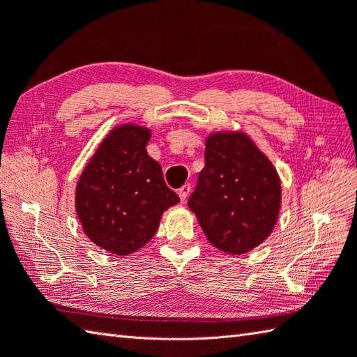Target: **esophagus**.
Returning a JSON list of instances; mask_svg holds the SVG:
<instances>
[{
	"mask_svg": "<svg viewBox=\"0 0 357 357\" xmlns=\"http://www.w3.org/2000/svg\"><path fill=\"white\" fill-rule=\"evenodd\" d=\"M190 190H192V185L190 184H184L183 187L179 188L178 195H179V198H181V202H185V199L188 197V193H190Z\"/></svg>",
	"mask_w": 357,
	"mask_h": 357,
	"instance_id": "1",
	"label": "esophagus"
}]
</instances>
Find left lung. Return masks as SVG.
<instances>
[{
  "label": "left lung",
  "mask_w": 357,
  "mask_h": 357,
  "mask_svg": "<svg viewBox=\"0 0 357 357\" xmlns=\"http://www.w3.org/2000/svg\"><path fill=\"white\" fill-rule=\"evenodd\" d=\"M206 165L188 198L207 240L241 255L271 235L282 204V185L271 160L244 132L206 139Z\"/></svg>",
  "instance_id": "1"
}]
</instances>
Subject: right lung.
<instances>
[{"instance_id": "1", "label": "right lung", "mask_w": 357, "mask_h": 357, "mask_svg": "<svg viewBox=\"0 0 357 357\" xmlns=\"http://www.w3.org/2000/svg\"><path fill=\"white\" fill-rule=\"evenodd\" d=\"M151 132L121 125L103 139L75 188V211L88 238L116 255L149 243L167 208L179 197L167 187L159 162L149 156Z\"/></svg>"}]
</instances>
